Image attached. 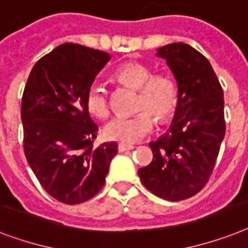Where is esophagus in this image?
I'll list each match as a JSON object with an SVG mask.
<instances>
[{"mask_svg": "<svg viewBox=\"0 0 248 248\" xmlns=\"http://www.w3.org/2000/svg\"><path fill=\"white\" fill-rule=\"evenodd\" d=\"M134 146L133 144H126V143H119L118 150L119 152H124V151H129V150H133Z\"/></svg>", "mask_w": 248, "mask_h": 248, "instance_id": "1", "label": "esophagus"}]
</instances>
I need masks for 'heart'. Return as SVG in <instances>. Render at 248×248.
<instances>
[{
    "label": "heart",
    "instance_id": "obj_1",
    "mask_svg": "<svg viewBox=\"0 0 248 248\" xmlns=\"http://www.w3.org/2000/svg\"><path fill=\"white\" fill-rule=\"evenodd\" d=\"M115 77L122 82L136 87L140 91L137 108L142 111L136 115H118L106 124L104 133L106 138L122 143H134L152 132L155 120L169 118L178 105V90L175 80L168 74H152L147 65L128 62L116 69ZM88 111L98 119L110 114L108 92L105 84L93 82L86 93ZM150 111L152 112H149Z\"/></svg>",
    "mask_w": 248,
    "mask_h": 248
}]
</instances>
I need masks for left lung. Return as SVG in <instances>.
<instances>
[{
    "label": "left lung",
    "instance_id": "1",
    "mask_svg": "<svg viewBox=\"0 0 248 248\" xmlns=\"http://www.w3.org/2000/svg\"><path fill=\"white\" fill-rule=\"evenodd\" d=\"M178 84L169 130L150 143L152 161L138 170L154 195L180 201L197 195L214 171L225 136L224 93L209 60L186 43L158 48Z\"/></svg>",
    "mask_w": 248,
    "mask_h": 248
}]
</instances>
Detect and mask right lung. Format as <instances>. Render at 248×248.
<instances>
[{
    "instance_id": "right-lung-1",
    "label": "right lung",
    "mask_w": 248,
    "mask_h": 248,
    "mask_svg": "<svg viewBox=\"0 0 248 248\" xmlns=\"http://www.w3.org/2000/svg\"><path fill=\"white\" fill-rule=\"evenodd\" d=\"M110 55L64 43L39 59L21 98L23 147L45 191L66 205L88 201L104 187L116 142L93 146L98 126L86 93Z\"/></svg>"
}]
</instances>
